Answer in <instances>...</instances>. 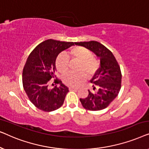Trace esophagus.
<instances>
[{"mask_svg": "<svg viewBox=\"0 0 149 149\" xmlns=\"http://www.w3.org/2000/svg\"><path fill=\"white\" fill-rule=\"evenodd\" d=\"M68 89L70 91H74V90H77V89H78L77 87H69Z\"/></svg>", "mask_w": 149, "mask_h": 149, "instance_id": "esophagus-1", "label": "esophagus"}]
</instances>
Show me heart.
Masks as SVG:
<instances>
[{
  "label": "heart",
  "mask_w": 149,
  "mask_h": 149,
  "mask_svg": "<svg viewBox=\"0 0 149 149\" xmlns=\"http://www.w3.org/2000/svg\"><path fill=\"white\" fill-rule=\"evenodd\" d=\"M70 55L72 58L80 60L78 73L68 72L63 77V81L65 84L69 86H78L86 80L87 74L91 76L97 72L99 67V63L96 59L93 57L92 52L87 48L81 46L73 47L70 49ZM69 58L66 54H60L56 60V66L59 72H66L68 68ZM84 72H83V71Z\"/></svg>",
  "instance_id": "obj_1"
}]
</instances>
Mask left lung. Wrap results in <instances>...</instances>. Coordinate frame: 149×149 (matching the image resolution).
I'll return each instance as SVG.
<instances>
[{
	"label": "left lung",
	"instance_id": "left-lung-1",
	"mask_svg": "<svg viewBox=\"0 0 149 149\" xmlns=\"http://www.w3.org/2000/svg\"><path fill=\"white\" fill-rule=\"evenodd\" d=\"M94 53L100 60V68L90 81L94 87H98L96 93L88 90L89 94L80 101L85 109L89 111H100L107 108L118 95L121 83V72L113 53L102 44L91 40L88 42H75Z\"/></svg>",
	"mask_w": 149,
	"mask_h": 149
}]
</instances>
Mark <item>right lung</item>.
Here are the masks:
<instances>
[{
  "instance_id": "right-lung-1",
  "label": "right lung",
  "mask_w": 149,
  "mask_h": 149,
  "mask_svg": "<svg viewBox=\"0 0 149 149\" xmlns=\"http://www.w3.org/2000/svg\"><path fill=\"white\" fill-rule=\"evenodd\" d=\"M75 42L48 39L34 48L28 56L22 74L24 89L30 102L38 109L51 112L61 107L68 88L59 79L60 86L48 89L49 80L56 78V60L60 53Z\"/></svg>"
}]
</instances>
